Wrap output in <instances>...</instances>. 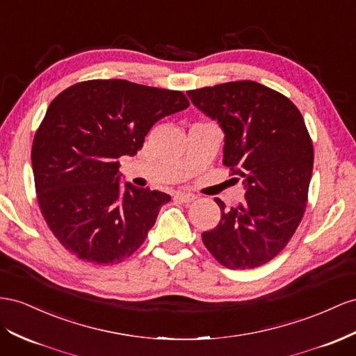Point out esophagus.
<instances>
[{
	"label": "esophagus",
	"mask_w": 356,
	"mask_h": 356,
	"mask_svg": "<svg viewBox=\"0 0 356 356\" xmlns=\"http://www.w3.org/2000/svg\"><path fill=\"white\" fill-rule=\"evenodd\" d=\"M175 199L182 202V204H188V202H193L196 199V196L193 193H181L179 191V193L175 195Z\"/></svg>",
	"instance_id": "obj_1"
}]
</instances>
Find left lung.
<instances>
[{
	"instance_id": "1",
	"label": "left lung",
	"mask_w": 356,
	"mask_h": 356,
	"mask_svg": "<svg viewBox=\"0 0 356 356\" xmlns=\"http://www.w3.org/2000/svg\"><path fill=\"white\" fill-rule=\"evenodd\" d=\"M191 103L225 131L223 165L244 179L245 196L222 209L220 223L202 234L230 270L270 262L300 226L313 172V142L301 112L268 86L236 81L187 91Z\"/></svg>"
}]
</instances>
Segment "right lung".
Here are the masks:
<instances>
[{"label":"right lung","mask_w":356,"mask_h":356,"mask_svg":"<svg viewBox=\"0 0 356 356\" xmlns=\"http://www.w3.org/2000/svg\"><path fill=\"white\" fill-rule=\"evenodd\" d=\"M181 91L94 79L49 104L31 161L38 207L55 238L82 261L120 264L143 244L161 205L157 190L120 186L122 156H136L154 124L188 108Z\"/></svg>","instance_id":"1"}]
</instances>
